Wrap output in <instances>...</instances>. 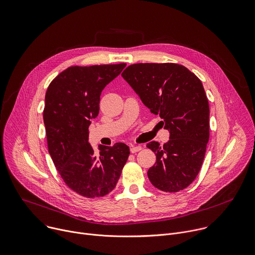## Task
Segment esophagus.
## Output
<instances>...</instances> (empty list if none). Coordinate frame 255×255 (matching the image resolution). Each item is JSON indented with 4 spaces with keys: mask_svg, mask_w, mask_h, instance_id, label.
I'll return each instance as SVG.
<instances>
[{
    "mask_svg": "<svg viewBox=\"0 0 255 255\" xmlns=\"http://www.w3.org/2000/svg\"><path fill=\"white\" fill-rule=\"evenodd\" d=\"M141 149V146L140 145H131L130 146V151L132 152V154H134V152H137Z\"/></svg>",
    "mask_w": 255,
    "mask_h": 255,
    "instance_id": "esophagus-1",
    "label": "esophagus"
}]
</instances>
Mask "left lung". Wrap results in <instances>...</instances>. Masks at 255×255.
<instances>
[{
  "label": "left lung",
  "instance_id": "1",
  "mask_svg": "<svg viewBox=\"0 0 255 255\" xmlns=\"http://www.w3.org/2000/svg\"><path fill=\"white\" fill-rule=\"evenodd\" d=\"M122 76L170 132L164 145L146 144L157 157L147 171L150 183L164 192L184 190L196 179L209 140V104L201 80L176 63H136Z\"/></svg>",
  "mask_w": 255,
  "mask_h": 255
}]
</instances>
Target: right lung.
Wrapping results in <instances>:
<instances>
[{"label":"right lung","mask_w":255,"mask_h":255,"mask_svg":"<svg viewBox=\"0 0 255 255\" xmlns=\"http://www.w3.org/2000/svg\"><path fill=\"white\" fill-rule=\"evenodd\" d=\"M126 63L71 66L49 84L43 120L49 154L65 184L86 198L111 193L128 161L124 142L99 145V154L88 141L90 120L99 113L100 94Z\"/></svg>","instance_id":"obj_1"}]
</instances>
